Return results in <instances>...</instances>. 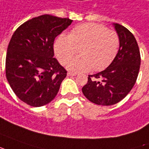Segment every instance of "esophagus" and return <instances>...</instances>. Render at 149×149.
Returning <instances> with one entry per match:
<instances>
[{"instance_id": "esophagus-1", "label": "esophagus", "mask_w": 149, "mask_h": 149, "mask_svg": "<svg viewBox=\"0 0 149 149\" xmlns=\"http://www.w3.org/2000/svg\"><path fill=\"white\" fill-rule=\"evenodd\" d=\"M77 73L76 72H68V76H69V77H73V76H76Z\"/></svg>"}]
</instances>
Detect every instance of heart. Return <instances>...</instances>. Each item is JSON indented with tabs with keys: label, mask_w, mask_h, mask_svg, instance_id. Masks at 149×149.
<instances>
[{
	"label": "heart",
	"mask_w": 149,
	"mask_h": 149,
	"mask_svg": "<svg viewBox=\"0 0 149 149\" xmlns=\"http://www.w3.org/2000/svg\"><path fill=\"white\" fill-rule=\"evenodd\" d=\"M120 46L117 32L106 26L89 23L76 26L69 35L60 34L54 40V50L58 62L67 65L77 53L80 56L71 62L73 72L101 71L113 63Z\"/></svg>",
	"instance_id": "obj_1"
}]
</instances>
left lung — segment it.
I'll use <instances>...</instances> for the list:
<instances>
[{"instance_id":"left-lung-1","label":"left lung","mask_w":149,"mask_h":149,"mask_svg":"<svg viewBox=\"0 0 149 149\" xmlns=\"http://www.w3.org/2000/svg\"><path fill=\"white\" fill-rule=\"evenodd\" d=\"M120 47L113 63L105 70L89 75L82 87L84 95L94 104L113 105L129 94L138 77L140 53L134 35L121 24H115Z\"/></svg>"}]
</instances>
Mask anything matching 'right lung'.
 <instances>
[{
	"label": "right lung",
	"instance_id": "right-lung-1",
	"mask_svg": "<svg viewBox=\"0 0 149 149\" xmlns=\"http://www.w3.org/2000/svg\"><path fill=\"white\" fill-rule=\"evenodd\" d=\"M72 22L68 18L40 15L14 32L7 48L6 76L25 104L40 107L57 95L67 71L54 58V41Z\"/></svg>",
	"mask_w": 149,
	"mask_h": 149
}]
</instances>
